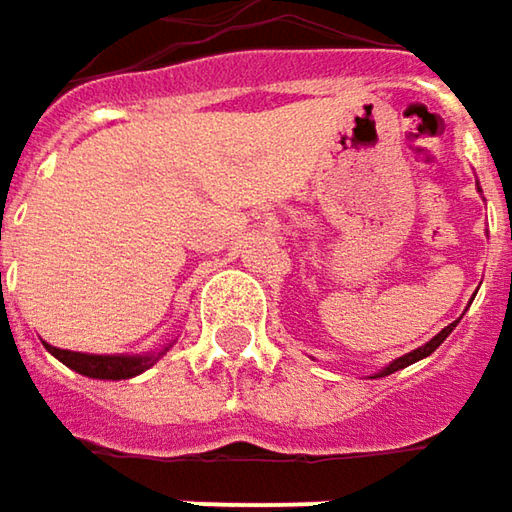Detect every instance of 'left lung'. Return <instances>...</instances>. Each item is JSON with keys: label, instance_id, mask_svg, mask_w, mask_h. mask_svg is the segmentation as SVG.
<instances>
[{"label": "left lung", "instance_id": "8db88e82", "mask_svg": "<svg viewBox=\"0 0 512 512\" xmlns=\"http://www.w3.org/2000/svg\"><path fill=\"white\" fill-rule=\"evenodd\" d=\"M455 324H458V321H455ZM455 324H449V327H443V330L437 333L435 339H429V342H426V345H423V347H417V350H411V353H406V356H400V359H394V362H391L388 368H382L379 374H374V379H376V376L394 374V371H400V368H408V365H414V362H420V359H426L429 353H435L437 347L443 345V339H446V336H449V333L455 330Z\"/></svg>", "mask_w": 512, "mask_h": 512}]
</instances>
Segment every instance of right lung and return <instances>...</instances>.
<instances>
[{"instance_id": "add662e5", "label": "right lung", "mask_w": 512, "mask_h": 512, "mask_svg": "<svg viewBox=\"0 0 512 512\" xmlns=\"http://www.w3.org/2000/svg\"><path fill=\"white\" fill-rule=\"evenodd\" d=\"M46 347L48 353L57 356L66 368L83 376H92V379H130V376L144 374L162 356V353L159 356H98V353H75V350H60L51 345Z\"/></svg>"}]
</instances>
